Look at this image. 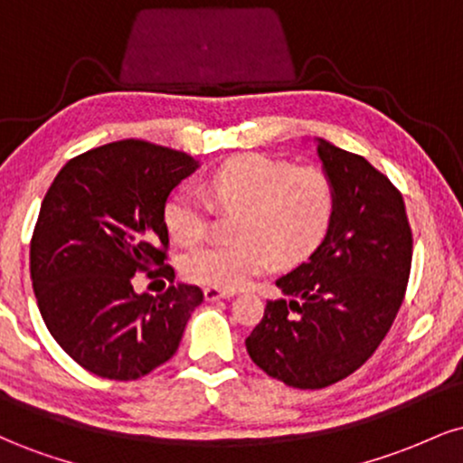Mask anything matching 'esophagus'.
<instances>
[{"instance_id": "esophagus-1", "label": "esophagus", "mask_w": 463, "mask_h": 463, "mask_svg": "<svg viewBox=\"0 0 463 463\" xmlns=\"http://www.w3.org/2000/svg\"><path fill=\"white\" fill-rule=\"evenodd\" d=\"M231 296H235V291L232 289H220V287H206L204 289V300H209V302L231 298Z\"/></svg>"}]
</instances>
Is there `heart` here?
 Segmentation results:
<instances>
[{
  "label": "heart",
  "mask_w": 463,
  "mask_h": 463,
  "mask_svg": "<svg viewBox=\"0 0 463 463\" xmlns=\"http://www.w3.org/2000/svg\"><path fill=\"white\" fill-rule=\"evenodd\" d=\"M211 204L237 213L231 243H209L183 257L184 279L198 285L237 289L269 263L294 268L311 257L326 237L335 213L331 178L316 167L241 154L228 158L206 183ZM163 220L178 243L204 237L209 204L194 191L165 202Z\"/></svg>",
  "instance_id": "obj_1"
}]
</instances>
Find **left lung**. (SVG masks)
<instances>
[{
  "label": "left lung",
  "instance_id": "8db88e82",
  "mask_svg": "<svg viewBox=\"0 0 463 463\" xmlns=\"http://www.w3.org/2000/svg\"><path fill=\"white\" fill-rule=\"evenodd\" d=\"M335 189L320 248L280 276L246 339L250 359L272 379L320 390L372 357L392 328L411 269V228L402 195L359 154L316 139Z\"/></svg>",
  "mask_w": 463,
  "mask_h": 463
}]
</instances>
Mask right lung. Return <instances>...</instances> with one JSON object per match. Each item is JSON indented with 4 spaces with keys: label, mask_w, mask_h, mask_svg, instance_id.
Listing matches in <instances>:
<instances>
[{
    "label": "right lung",
    "mask_w": 463,
    "mask_h": 463,
    "mask_svg": "<svg viewBox=\"0 0 463 463\" xmlns=\"http://www.w3.org/2000/svg\"><path fill=\"white\" fill-rule=\"evenodd\" d=\"M200 163L146 141H115L71 158L47 189L30 241V276L41 317L84 370L135 381L174 357L195 285L137 294V272L174 280L165 264V202Z\"/></svg>",
    "instance_id": "1"
}]
</instances>
